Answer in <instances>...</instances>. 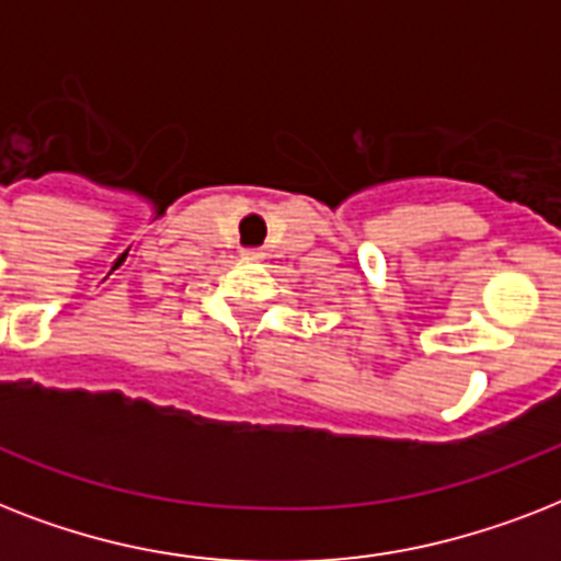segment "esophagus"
Instances as JSON below:
<instances>
[{"label":"esophagus","mask_w":561,"mask_h":561,"mask_svg":"<svg viewBox=\"0 0 561 561\" xmlns=\"http://www.w3.org/2000/svg\"><path fill=\"white\" fill-rule=\"evenodd\" d=\"M262 250H259V247H247L244 250V259H262Z\"/></svg>","instance_id":"1"}]
</instances>
